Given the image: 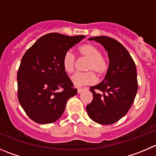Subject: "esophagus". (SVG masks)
<instances>
[{"label":"esophagus","instance_id":"esophagus-1","mask_svg":"<svg viewBox=\"0 0 156 156\" xmlns=\"http://www.w3.org/2000/svg\"><path fill=\"white\" fill-rule=\"evenodd\" d=\"M85 88H78V94H80V93L82 92L83 91H85Z\"/></svg>","mask_w":156,"mask_h":156}]
</instances>
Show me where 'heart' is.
<instances>
[{"label":"heart","mask_w":156,"mask_h":156,"mask_svg":"<svg viewBox=\"0 0 156 156\" xmlns=\"http://www.w3.org/2000/svg\"><path fill=\"white\" fill-rule=\"evenodd\" d=\"M78 52L81 58L88 60L85 66V70L88 72H77L74 74L71 77V81L76 87L92 85L96 81L95 74L98 76H102L106 73L108 68L107 60L101 55L100 49L91 44L81 45L78 48ZM75 56L71 51H68L64 55L62 60L64 70L67 73H72L75 70Z\"/></svg>","instance_id":"b5f03b06"}]
</instances>
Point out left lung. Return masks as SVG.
Masks as SVG:
<instances>
[{
    "label": "left lung",
    "mask_w": 156,
    "mask_h": 156,
    "mask_svg": "<svg viewBox=\"0 0 156 156\" xmlns=\"http://www.w3.org/2000/svg\"><path fill=\"white\" fill-rule=\"evenodd\" d=\"M102 45L109 59L104 80L91 86L93 100L86 107L91 120L111 125L124 117L132 105L138 91L137 71L133 59L118 41L106 37H90Z\"/></svg>",
    "instance_id": "left-lung-1"
}]
</instances>
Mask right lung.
I'll return each instance as SVG.
<instances>
[{"instance_id":"right-lung-1","label":"right lung","mask_w":156,"mask_h":156,"mask_svg":"<svg viewBox=\"0 0 156 156\" xmlns=\"http://www.w3.org/2000/svg\"><path fill=\"white\" fill-rule=\"evenodd\" d=\"M50 33L42 36L25 52L17 71V97L28 117L39 124L58 120L76 88L64 70L65 54L85 38ZM58 89H62L59 93Z\"/></svg>"}]
</instances>
